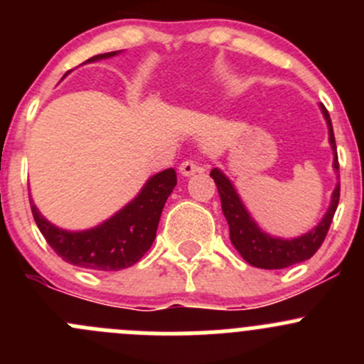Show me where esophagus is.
I'll list each match as a JSON object with an SVG mask.
<instances>
[{
	"label": "esophagus",
	"instance_id": "esophagus-1",
	"mask_svg": "<svg viewBox=\"0 0 364 364\" xmlns=\"http://www.w3.org/2000/svg\"><path fill=\"white\" fill-rule=\"evenodd\" d=\"M199 171H203V167H200V165L193 160H186L179 165V172H181L183 176H192Z\"/></svg>",
	"mask_w": 364,
	"mask_h": 364
}]
</instances>
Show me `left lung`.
Instances as JSON below:
<instances>
[{"label":"left lung","mask_w":364,"mask_h":364,"mask_svg":"<svg viewBox=\"0 0 364 364\" xmlns=\"http://www.w3.org/2000/svg\"><path fill=\"white\" fill-rule=\"evenodd\" d=\"M321 111L324 114L326 123H328L329 144H331L333 153H335L333 167L338 172V155H336V142L335 134H333L331 117H329L328 109L322 104ZM211 178L215 179L216 188H218L220 200H222V211L225 215L227 223H229L230 241H232L234 248L241 253V257L250 266L260 267V269H284V267L292 266V264L310 259L321 248V245L324 243L326 234H328L333 216H335L336 208H338L340 183L335 186L328 213L318 222L317 227H314L310 232L303 234V236L294 237V240H282V237L266 234L253 222L250 213L245 208L243 200L240 199L230 179L220 168H213Z\"/></svg>","instance_id":"1"}]
</instances>
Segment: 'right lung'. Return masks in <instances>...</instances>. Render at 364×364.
Wrapping results in <instances>:
<instances>
[{
  "label": "right lung",
  "mask_w": 364,
  "mask_h": 364,
  "mask_svg": "<svg viewBox=\"0 0 364 364\" xmlns=\"http://www.w3.org/2000/svg\"><path fill=\"white\" fill-rule=\"evenodd\" d=\"M121 50L98 54L86 63L107 60ZM178 178L174 168L151 176L139 196L100 225L87 230L60 229L43 218L33 200V218L54 252L73 266L95 271H119L134 266L151 248L159 229L161 209L174 190Z\"/></svg>",
  "instance_id": "obj_1"
}]
</instances>
